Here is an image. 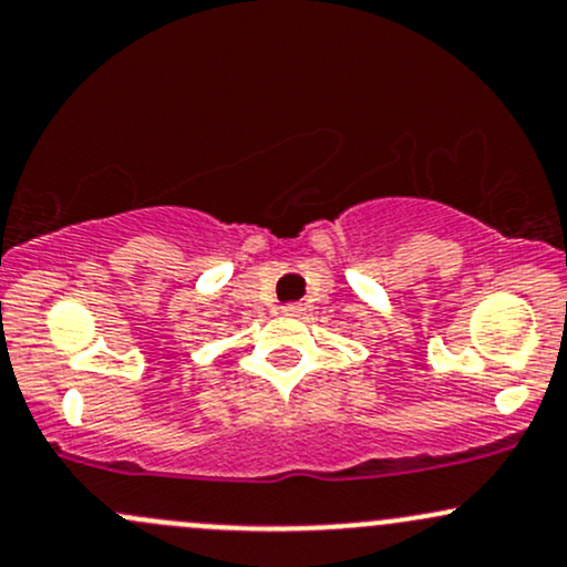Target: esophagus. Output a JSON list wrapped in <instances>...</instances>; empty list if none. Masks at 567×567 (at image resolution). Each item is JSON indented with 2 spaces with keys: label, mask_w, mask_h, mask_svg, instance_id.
<instances>
[{
  "label": "esophagus",
  "mask_w": 567,
  "mask_h": 567,
  "mask_svg": "<svg viewBox=\"0 0 567 567\" xmlns=\"http://www.w3.org/2000/svg\"><path fill=\"white\" fill-rule=\"evenodd\" d=\"M281 313H286V316H297V313H300V306H295V302H289V306L281 308Z\"/></svg>",
  "instance_id": "34e87169"
}]
</instances>
